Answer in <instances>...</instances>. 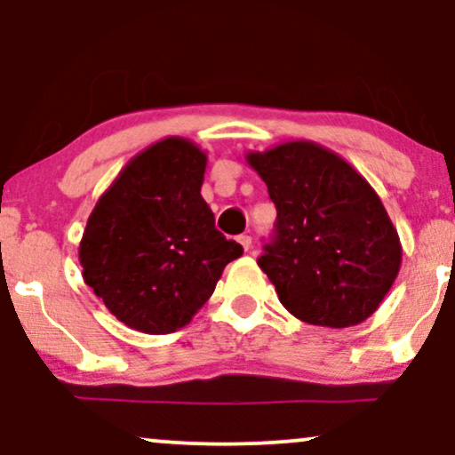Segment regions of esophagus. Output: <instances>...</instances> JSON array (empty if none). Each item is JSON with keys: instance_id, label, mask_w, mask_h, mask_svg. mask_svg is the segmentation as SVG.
<instances>
[{"instance_id": "esophagus-1", "label": "esophagus", "mask_w": 455, "mask_h": 455, "mask_svg": "<svg viewBox=\"0 0 455 455\" xmlns=\"http://www.w3.org/2000/svg\"><path fill=\"white\" fill-rule=\"evenodd\" d=\"M237 242L242 243V248L245 250V252H248V250L252 248V237H250V235H239V237H237Z\"/></svg>"}]
</instances>
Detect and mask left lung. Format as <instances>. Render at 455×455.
<instances>
[{
	"instance_id": "obj_1",
	"label": "left lung",
	"mask_w": 455,
	"mask_h": 455,
	"mask_svg": "<svg viewBox=\"0 0 455 455\" xmlns=\"http://www.w3.org/2000/svg\"><path fill=\"white\" fill-rule=\"evenodd\" d=\"M245 158L278 212L259 267L282 306L299 321L333 329L374 315L400 271L402 245L372 186L312 140Z\"/></svg>"
}]
</instances>
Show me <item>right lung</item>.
<instances>
[{
	"instance_id": "right-lung-1",
	"label": "right lung",
	"mask_w": 455,
	"mask_h": 455,
	"mask_svg": "<svg viewBox=\"0 0 455 455\" xmlns=\"http://www.w3.org/2000/svg\"><path fill=\"white\" fill-rule=\"evenodd\" d=\"M207 156L169 137L140 151L98 198L81 245L83 280L117 321L143 333L188 325L243 248L201 196Z\"/></svg>"
}]
</instances>
